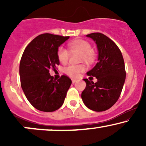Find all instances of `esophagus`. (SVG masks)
<instances>
[{
  "mask_svg": "<svg viewBox=\"0 0 146 146\" xmlns=\"http://www.w3.org/2000/svg\"><path fill=\"white\" fill-rule=\"evenodd\" d=\"M76 82H77L76 79H72V83L74 84V83Z\"/></svg>",
  "mask_w": 146,
  "mask_h": 146,
  "instance_id": "34e87169",
  "label": "esophagus"
}]
</instances>
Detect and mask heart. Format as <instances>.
Segmentation results:
<instances>
[{"label": "heart", "instance_id": "b5f03b06", "mask_svg": "<svg viewBox=\"0 0 146 146\" xmlns=\"http://www.w3.org/2000/svg\"><path fill=\"white\" fill-rule=\"evenodd\" d=\"M71 52H80L82 53L81 60L85 62H91L94 58V52L92 50L91 44L84 40H75L68 44ZM58 58L62 64H66L69 58V53L64 47H60L58 51ZM84 71V67L81 65H70L65 68V73L72 78H77Z\"/></svg>", "mask_w": 146, "mask_h": 146}]
</instances>
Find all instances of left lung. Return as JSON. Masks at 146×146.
I'll use <instances>...</instances> for the list:
<instances>
[{
	"mask_svg": "<svg viewBox=\"0 0 146 146\" xmlns=\"http://www.w3.org/2000/svg\"><path fill=\"white\" fill-rule=\"evenodd\" d=\"M86 36L95 42L98 51V62L86 74L98 82L84 79L86 86L82 100L89 109L105 111L116 103L121 93L125 80L124 61L119 48L106 36L93 33Z\"/></svg>",
	"mask_w": 146,
	"mask_h": 146,
	"instance_id": "left-lung-1",
	"label": "left lung"
}]
</instances>
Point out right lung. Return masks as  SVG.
I'll use <instances>...</instances> for the list:
<instances>
[{
    "mask_svg": "<svg viewBox=\"0 0 146 146\" xmlns=\"http://www.w3.org/2000/svg\"><path fill=\"white\" fill-rule=\"evenodd\" d=\"M69 36L43 33L25 49L20 63L21 87L29 103L43 112H53L63 104L71 80L62 75L56 80L49 73L60 64L58 48Z\"/></svg>",
    "mask_w": 146,
    "mask_h": 146,
    "instance_id": "add662e5",
    "label": "right lung"
}]
</instances>
